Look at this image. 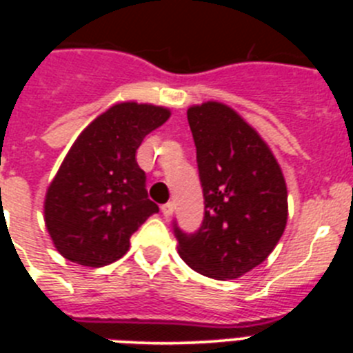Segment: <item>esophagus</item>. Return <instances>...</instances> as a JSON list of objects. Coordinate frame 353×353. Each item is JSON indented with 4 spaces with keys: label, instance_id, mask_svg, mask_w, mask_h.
Instances as JSON below:
<instances>
[{
    "label": "esophagus",
    "instance_id": "34e87169",
    "mask_svg": "<svg viewBox=\"0 0 353 353\" xmlns=\"http://www.w3.org/2000/svg\"><path fill=\"white\" fill-rule=\"evenodd\" d=\"M173 208H174V205L171 203V201H168V203H164L161 207V210H162V214L166 215V217H170L171 214H173Z\"/></svg>",
    "mask_w": 353,
    "mask_h": 353
}]
</instances>
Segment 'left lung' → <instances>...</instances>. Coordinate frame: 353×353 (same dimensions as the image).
I'll return each instance as SVG.
<instances>
[{
	"mask_svg": "<svg viewBox=\"0 0 353 353\" xmlns=\"http://www.w3.org/2000/svg\"><path fill=\"white\" fill-rule=\"evenodd\" d=\"M203 187V224L174 226L179 254L212 279H236L269 258L286 228L288 191L281 166L235 109L208 101L187 109Z\"/></svg>",
	"mask_w": 353,
	"mask_h": 353,
	"instance_id": "obj_1",
	"label": "left lung"
}]
</instances>
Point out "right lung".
Wrapping results in <instances>:
<instances>
[{
	"mask_svg": "<svg viewBox=\"0 0 353 353\" xmlns=\"http://www.w3.org/2000/svg\"><path fill=\"white\" fill-rule=\"evenodd\" d=\"M170 117L162 105L120 102L77 136L43 201L46 228L61 256L104 267L129 251L130 235L159 212L136 150Z\"/></svg>",
	"mask_w": 353,
	"mask_h": 353,
	"instance_id": "obj_1",
	"label": "right lung"
}]
</instances>
